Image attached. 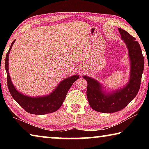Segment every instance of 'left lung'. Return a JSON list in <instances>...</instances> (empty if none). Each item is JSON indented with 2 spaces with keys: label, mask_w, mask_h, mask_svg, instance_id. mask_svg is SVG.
<instances>
[{
  "label": "left lung",
  "mask_w": 149,
  "mask_h": 149,
  "mask_svg": "<svg viewBox=\"0 0 149 149\" xmlns=\"http://www.w3.org/2000/svg\"><path fill=\"white\" fill-rule=\"evenodd\" d=\"M122 39L127 45L131 60L130 79L123 89L106 94L99 82L84 76L87 82V97L90 107L97 112L112 113L124 108L136 97L140 89L141 77L144 70V57L141 47L135 37L129 33L118 28Z\"/></svg>",
  "instance_id": "obj_1"
}]
</instances>
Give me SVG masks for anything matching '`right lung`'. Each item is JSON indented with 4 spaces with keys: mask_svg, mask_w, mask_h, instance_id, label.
I'll use <instances>...</instances> for the list:
<instances>
[{
    "mask_svg": "<svg viewBox=\"0 0 149 149\" xmlns=\"http://www.w3.org/2000/svg\"><path fill=\"white\" fill-rule=\"evenodd\" d=\"M15 41L16 40H14L11 44L5 59V68L7 74V85L12 97L17 102V104H19L29 114L42 115L58 110L63 104L70 88L79 78V76L77 75H74L63 80L53 92L45 97H30L21 94L15 89L8 74V54Z\"/></svg>",
    "mask_w": 149,
    "mask_h": 149,
    "instance_id": "1",
    "label": "right lung"
}]
</instances>
